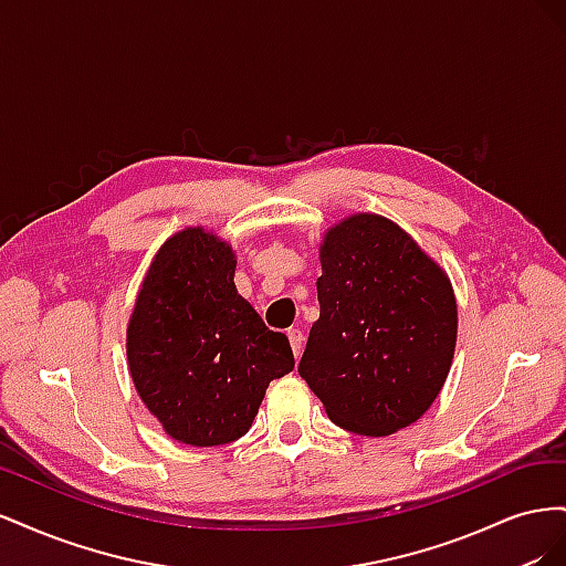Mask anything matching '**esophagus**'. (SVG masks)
I'll use <instances>...</instances> for the list:
<instances>
[{"mask_svg":"<svg viewBox=\"0 0 566 566\" xmlns=\"http://www.w3.org/2000/svg\"><path fill=\"white\" fill-rule=\"evenodd\" d=\"M287 339H290V347H293L295 358H300V354H302V345H304V335H302V331H300V328H290V331H287Z\"/></svg>","mask_w":566,"mask_h":566,"instance_id":"1","label":"esophagus"}]
</instances>
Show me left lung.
I'll use <instances>...</instances> for the list:
<instances>
[{"instance_id":"8db88e82","label":"left lung","mask_w":566,"mask_h":566,"mask_svg":"<svg viewBox=\"0 0 566 566\" xmlns=\"http://www.w3.org/2000/svg\"><path fill=\"white\" fill-rule=\"evenodd\" d=\"M321 316L300 375L342 430L385 437L413 424L453 361V287L397 224L354 214L325 233Z\"/></svg>"}]
</instances>
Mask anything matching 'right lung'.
Returning a JSON list of instances; mask_svg holds the SVG:
<instances>
[{
	"instance_id": "add662e5",
	"label": "right lung",
	"mask_w": 566,
	"mask_h": 566,
	"mask_svg": "<svg viewBox=\"0 0 566 566\" xmlns=\"http://www.w3.org/2000/svg\"><path fill=\"white\" fill-rule=\"evenodd\" d=\"M233 250L202 229L160 248L127 328L142 401L165 432L191 447L241 439L271 380L295 368L283 333L238 295Z\"/></svg>"
}]
</instances>
